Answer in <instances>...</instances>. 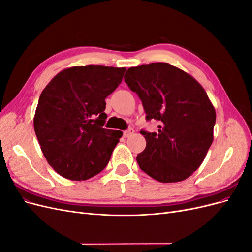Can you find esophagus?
<instances>
[{
	"mask_svg": "<svg viewBox=\"0 0 252 252\" xmlns=\"http://www.w3.org/2000/svg\"><path fill=\"white\" fill-rule=\"evenodd\" d=\"M133 132H134V130L132 128H128L127 130L124 131V136L125 138H128V136H131L133 134Z\"/></svg>",
	"mask_w": 252,
	"mask_h": 252,
	"instance_id": "1",
	"label": "esophagus"
}]
</instances>
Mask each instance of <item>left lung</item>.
I'll use <instances>...</instances> for the list:
<instances>
[{"instance_id":"1","label":"left lung","mask_w":252,"mask_h":252,"mask_svg":"<svg viewBox=\"0 0 252 252\" xmlns=\"http://www.w3.org/2000/svg\"><path fill=\"white\" fill-rule=\"evenodd\" d=\"M124 81L142 101L146 120L158 132L140 131L146 147L136 157L140 168L161 183L187 179L203 163L213 141L216 110L191 75L167 63L131 67Z\"/></svg>"}]
</instances>
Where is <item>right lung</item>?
Masks as SVG:
<instances>
[{
    "instance_id": "obj_1",
    "label": "right lung",
    "mask_w": 252,
    "mask_h": 252,
    "mask_svg": "<svg viewBox=\"0 0 252 252\" xmlns=\"http://www.w3.org/2000/svg\"><path fill=\"white\" fill-rule=\"evenodd\" d=\"M125 68L77 66L61 71L45 87L33 125L48 164L62 177L84 181L107 166L123 132L104 128L105 98Z\"/></svg>"
}]
</instances>
